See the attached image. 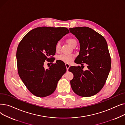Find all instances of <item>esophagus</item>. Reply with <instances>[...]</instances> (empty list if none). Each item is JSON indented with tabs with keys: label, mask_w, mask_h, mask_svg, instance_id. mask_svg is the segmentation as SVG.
Wrapping results in <instances>:
<instances>
[{
	"label": "esophagus",
	"mask_w": 125,
	"mask_h": 125,
	"mask_svg": "<svg viewBox=\"0 0 125 125\" xmlns=\"http://www.w3.org/2000/svg\"><path fill=\"white\" fill-rule=\"evenodd\" d=\"M65 66H66L67 71H68V69H69V68L70 67V65L69 64H68V63H66V64H65Z\"/></svg>",
	"instance_id": "34e87169"
}]
</instances>
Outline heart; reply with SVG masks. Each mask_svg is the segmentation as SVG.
<instances>
[{
  "mask_svg": "<svg viewBox=\"0 0 125 125\" xmlns=\"http://www.w3.org/2000/svg\"><path fill=\"white\" fill-rule=\"evenodd\" d=\"M67 43L70 45L71 47H73V46L76 44H77V42L75 40L74 38H69L67 39ZM56 50L57 51H58L60 50V48H61V43L60 42H58L56 44ZM74 56L73 55H59L57 59V60H60L61 61H62L64 63H70L72 60L73 59Z\"/></svg>",
  "mask_w": 125,
  "mask_h": 125,
  "instance_id": "1",
  "label": "heart"
}]
</instances>
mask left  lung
Wrapping results in <instances>:
<instances>
[{"mask_svg": "<svg viewBox=\"0 0 125 125\" xmlns=\"http://www.w3.org/2000/svg\"><path fill=\"white\" fill-rule=\"evenodd\" d=\"M80 44L79 55L74 62L82 65L71 66L69 71L73 74L70 84L74 92L82 97H90L102 89L111 68V58L104 37L88 27L69 28ZM83 63L88 69L83 70ZM84 67V66H83Z\"/></svg>", "mask_w": 125, "mask_h": 125, "instance_id": "left-lung-1", "label": "left lung"}]
</instances>
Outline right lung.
Returning <instances> with one entry per match:
<instances>
[{
	"instance_id": "obj_1",
	"label": "right lung",
	"mask_w": 125,
	"mask_h": 125,
	"mask_svg": "<svg viewBox=\"0 0 125 125\" xmlns=\"http://www.w3.org/2000/svg\"><path fill=\"white\" fill-rule=\"evenodd\" d=\"M69 33L65 27H37L27 33L19 43L16 53L18 73L32 94L44 97L55 91L66 68L56 61L45 69L44 63L52 59L56 43Z\"/></svg>"
}]
</instances>
